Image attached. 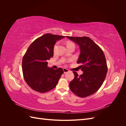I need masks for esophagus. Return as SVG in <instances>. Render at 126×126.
I'll list each match as a JSON object with an SVG mask.
<instances>
[{
  "mask_svg": "<svg viewBox=\"0 0 126 126\" xmlns=\"http://www.w3.org/2000/svg\"><path fill=\"white\" fill-rule=\"evenodd\" d=\"M63 70L64 72V74H66V73H67V72L69 71V70L66 69V68H63Z\"/></svg>",
  "mask_w": 126,
  "mask_h": 126,
  "instance_id": "obj_1",
  "label": "esophagus"
}]
</instances>
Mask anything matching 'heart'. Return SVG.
<instances>
[{
	"mask_svg": "<svg viewBox=\"0 0 126 126\" xmlns=\"http://www.w3.org/2000/svg\"><path fill=\"white\" fill-rule=\"evenodd\" d=\"M74 45V44L73 43H71V42H68L67 44V46H70V45ZM57 47V44H56L55 45L54 48V50H56Z\"/></svg>",
	"mask_w": 126,
	"mask_h": 126,
	"instance_id": "1",
	"label": "heart"
}]
</instances>
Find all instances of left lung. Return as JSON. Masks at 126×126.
<instances>
[{"label":"left lung","instance_id":"left-lung-1","mask_svg":"<svg viewBox=\"0 0 126 126\" xmlns=\"http://www.w3.org/2000/svg\"><path fill=\"white\" fill-rule=\"evenodd\" d=\"M67 37L79 46L77 63L81 64L79 67L83 71L80 76L73 71L75 78L69 83L70 89L80 97L90 96L100 88L107 73L104 53L89 37Z\"/></svg>","mask_w":126,"mask_h":126}]
</instances>
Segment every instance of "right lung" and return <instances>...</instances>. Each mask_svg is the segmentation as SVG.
Listing matches in <instances>:
<instances>
[{
    "label": "right lung",
    "instance_id": "right-lung-1",
    "mask_svg": "<svg viewBox=\"0 0 126 126\" xmlns=\"http://www.w3.org/2000/svg\"><path fill=\"white\" fill-rule=\"evenodd\" d=\"M64 36L46 33L30 45L22 59L24 77L28 85L39 93H46L56 86L63 73L62 68L48 67L47 60L54 55L57 41Z\"/></svg>",
    "mask_w": 126,
    "mask_h": 126
}]
</instances>
